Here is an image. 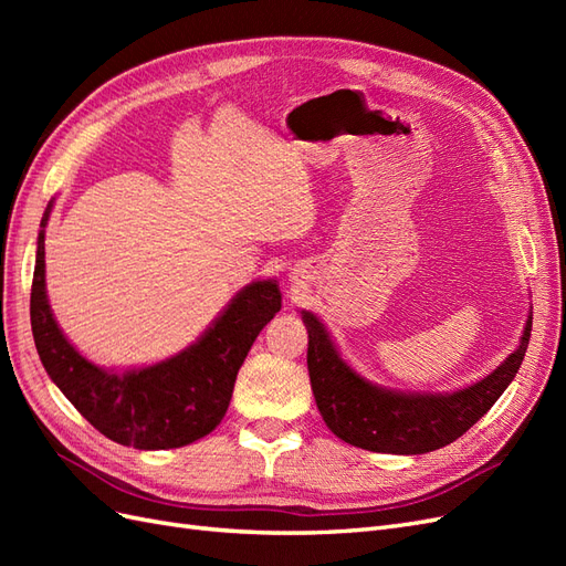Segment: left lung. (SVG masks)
I'll use <instances>...</instances> for the list:
<instances>
[{
	"instance_id": "8db88e82",
	"label": "left lung",
	"mask_w": 566,
	"mask_h": 566,
	"mask_svg": "<svg viewBox=\"0 0 566 566\" xmlns=\"http://www.w3.org/2000/svg\"><path fill=\"white\" fill-rule=\"evenodd\" d=\"M302 321L310 333L306 366L314 399L328 430L352 447L397 455L430 453L465 434L515 380L531 337L528 316L520 347L484 380L451 394H406L364 380L312 312H302Z\"/></svg>"
}]
</instances>
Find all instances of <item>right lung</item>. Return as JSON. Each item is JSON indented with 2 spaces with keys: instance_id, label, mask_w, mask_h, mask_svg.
<instances>
[{
  "instance_id": "1",
  "label": "right lung",
  "mask_w": 566,
  "mask_h": 566,
  "mask_svg": "<svg viewBox=\"0 0 566 566\" xmlns=\"http://www.w3.org/2000/svg\"><path fill=\"white\" fill-rule=\"evenodd\" d=\"M38 235L30 323L49 378L96 430L142 451L179 449L210 434L224 418L235 375L264 325L281 312L276 281H254L238 293L205 335L156 366L113 373L87 361L61 333L44 283V227Z\"/></svg>"
}]
</instances>
